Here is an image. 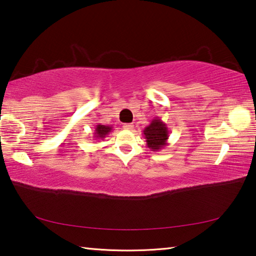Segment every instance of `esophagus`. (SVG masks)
<instances>
[{
    "label": "esophagus",
    "mask_w": 256,
    "mask_h": 256,
    "mask_svg": "<svg viewBox=\"0 0 256 256\" xmlns=\"http://www.w3.org/2000/svg\"><path fill=\"white\" fill-rule=\"evenodd\" d=\"M123 128H124L125 130H128V131H131V130H133L134 125H133V124H131V123H126V124H124V125H123Z\"/></svg>",
    "instance_id": "1"
}]
</instances>
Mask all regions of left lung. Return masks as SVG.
I'll use <instances>...</instances> for the list:
<instances>
[{
    "label": "left lung",
    "mask_w": 256,
    "mask_h": 256,
    "mask_svg": "<svg viewBox=\"0 0 256 256\" xmlns=\"http://www.w3.org/2000/svg\"><path fill=\"white\" fill-rule=\"evenodd\" d=\"M142 134L151 151H159L168 144L167 140L170 138V131L166 123H164L159 118L151 120V123L142 131Z\"/></svg>",
    "instance_id": "8db88e82"
}]
</instances>
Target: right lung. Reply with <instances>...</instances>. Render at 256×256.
I'll list each match as a JSON object with an SVG mask.
<instances>
[{
  "label": "right lung",
  "mask_w": 256,
  "mask_h": 256,
  "mask_svg": "<svg viewBox=\"0 0 256 256\" xmlns=\"http://www.w3.org/2000/svg\"><path fill=\"white\" fill-rule=\"evenodd\" d=\"M112 130V126H107V125H102L98 124L96 128H94V138L96 141L99 140H104L108 134L110 133V131Z\"/></svg>",
  "instance_id": "1"
}]
</instances>
